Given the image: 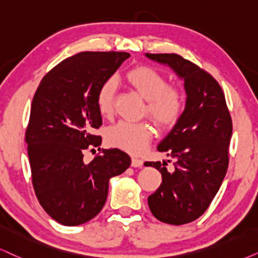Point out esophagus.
Segmentation results:
<instances>
[{
	"label": "esophagus",
	"instance_id": "obj_1",
	"mask_svg": "<svg viewBox=\"0 0 258 258\" xmlns=\"http://www.w3.org/2000/svg\"><path fill=\"white\" fill-rule=\"evenodd\" d=\"M143 162L142 159H138V158H132V162H131V165L133 168H140L143 167Z\"/></svg>",
	"mask_w": 258,
	"mask_h": 258
}]
</instances>
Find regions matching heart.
<instances>
[{"label": "heart", "mask_w": 258, "mask_h": 258, "mask_svg": "<svg viewBox=\"0 0 258 258\" xmlns=\"http://www.w3.org/2000/svg\"><path fill=\"white\" fill-rule=\"evenodd\" d=\"M126 81L146 100L144 113L162 130L171 128L183 114L185 100L176 88L169 87L168 80L150 67H137L126 74ZM116 84L108 78L96 93V108L102 116H110L115 103ZM152 128L148 122L120 121L106 131V142L112 148L138 155L152 139Z\"/></svg>", "instance_id": "1"}]
</instances>
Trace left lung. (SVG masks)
<instances>
[{"label":"left lung","instance_id":"obj_1","mask_svg":"<svg viewBox=\"0 0 258 258\" xmlns=\"http://www.w3.org/2000/svg\"><path fill=\"white\" fill-rule=\"evenodd\" d=\"M145 56L168 65L183 81L187 94L183 114L157 148L175 159L174 170H168L165 161L144 163L162 174V183L148 204L159 221L188 224L205 213L223 183L232 120L221 87L210 74L175 53Z\"/></svg>","mask_w":258,"mask_h":258}]
</instances>
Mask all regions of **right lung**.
<instances>
[{
	"instance_id": "right-lung-1",
	"label": "right lung",
	"mask_w": 258,
	"mask_h": 258,
	"mask_svg": "<svg viewBox=\"0 0 258 258\" xmlns=\"http://www.w3.org/2000/svg\"><path fill=\"white\" fill-rule=\"evenodd\" d=\"M130 57L126 52H81L60 61L41 80L26 130L35 195L61 225L77 226L96 217L108 195L109 180L131 165L121 150H100L93 161L84 149L99 147L93 135L102 125L96 93Z\"/></svg>"
}]
</instances>
